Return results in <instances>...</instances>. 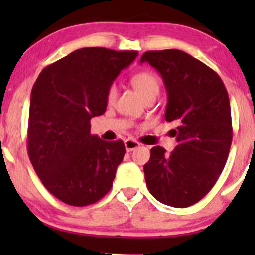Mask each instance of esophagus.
<instances>
[{"instance_id": "esophagus-1", "label": "esophagus", "mask_w": 255, "mask_h": 255, "mask_svg": "<svg viewBox=\"0 0 255 255\" xmlns=\"http://www.w3.org/2000/svg\"><path fill=\"white\" fill-rule=\"evenodd\" d=\"M139 146H140V144L137 141H135V140L127 139L125 141V147H126V151H127V152H131V151L136 150Z\"/></svg>"}]
</instances>
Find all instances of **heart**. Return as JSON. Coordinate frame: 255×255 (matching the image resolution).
Instances as JSON below:
<instances>
[{"instance_id": "b5f03b06", "label": "heart", "mask_w": 255, "mask_h": 255, "mask_svg": "<svg viewBox=\"0 0 255 255\" xmlns=\"http://www.w3.org/2000/svg\"><path fill=\"white\" fill-rule=\"evenodd\" d=\"M130 83L134 86L137 92L140 93L142 98L146 99L151 96H157L159 93L160 89V80L157 74L150 71H142L135 73L133 77L130 78ZM116 98V86L115 85H110L108 89L107 99L109 103H113Z\"/></svg>"}]
</instances>
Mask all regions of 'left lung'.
Here are the masks:
<instances>
[{"label": "left lung", "mask_w": 255, "mask_h": 255, "mask_svg": "<svg viewBox=\"0 0 255 255\" xmlns=\"http://www.w3.org/2000/svg\"><path fill=\"white\" fill-rule=\"evenodd\" d=\"M140 62L162 75L165 120L177 124L178 142L170 153L160 146L151 148L146 186L162 204L188 207L211 191L227 163L233 140L229 96L217 73L184 51H146Z\"/></svg>", "instance_id": "left-lung-1"}]
</instances>
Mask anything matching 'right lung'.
Instances as JSON below:
<instances>
[{
  "mask_svg": "<svg viewBox=\"0 0 255 255\" xmlns=\"http://www.w3.org/2000/svg\"><path fill=\"white\" fill-rule=\"evenodd\" d=\"M137 51L83 48L40 72L32 87L27 151L54 197L72 206L97 203L110 191L124 159V141L91 134V119L105 113L108 89Z\"/></svg>",
  "mask_w": 255,
  "mask_h": 255,
  "instance_id": "right-lung-1",
  "label": "right lung"
}]
</instances>
